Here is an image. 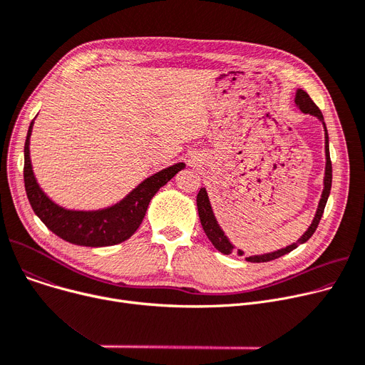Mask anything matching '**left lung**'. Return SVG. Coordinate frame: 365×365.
<instances>
[{
	"label": "left lung",
	"mask_w": 365,
	"mask_h": 365,
	"mask_svg": "<svg viewBox=\"0 0 365 365\" xmlns=\"http://www.w3.org/2000/svg\"><path fill=\"white\" fill-rule=\"evenodd\" d=\"M294 103L296 106L303 112V113H309L317 117L322 125H324V138H325V175H324V189H322V194L318 202V208L315 212V216L312 219V223L309 225V227L306 229L304 234L293 244L287 245L279 248V250L271 252V253H263V255H255V256H248L245 257L247 262H252V263H260V262H271L274 259H278L287 253L293 252L294 248H297L300 244L308 241L314 232L317 231V226L322 217L324 213V208L325 204H327L329 195H330V189H331V179H333V170H331V161H330V148H329V133H327V127H325L324 123V117L319 110V108L314 103V101L309 98V94L306 93L304 90L299 88L296 91V98H294ZM197 207H198V215H200V220L202 225L204 232L207 235V238L212 241V244L215 245L216 250H219L223 255H231L234 252H237L238 256H244V252L240 250V248H235V245L229 241V238L226 237V234L223 232V229L220 227L215 213H213V208L212 204H210V198L207 194V189L201 187L198 197H197Z\"/></svg>",
	"instance_id": "8db88e82"
}]
</instances>
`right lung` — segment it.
Returning <instances> with one entry per match:
<instances>
[{"label":"right lung","mask_w":365,"mask_h":365,"mask_svg":"<svg viewBox=\"0 0 365 365\" xmlns=\"http://www.w3.org/2000/svg\"><path fill=\"white\" fill-rule=\"evenodd\" d=\"M32 127L34 121L25 142L24 179L28 200L34 213L53 234L75 245L108 247L128 240L140 226L152 197L185 168V163H178L157 171L109 207L99 210L65 208L48 198L35 179L29 152Z\"/></svg>","instance_id":"right-lung-1"}]
</instances>
